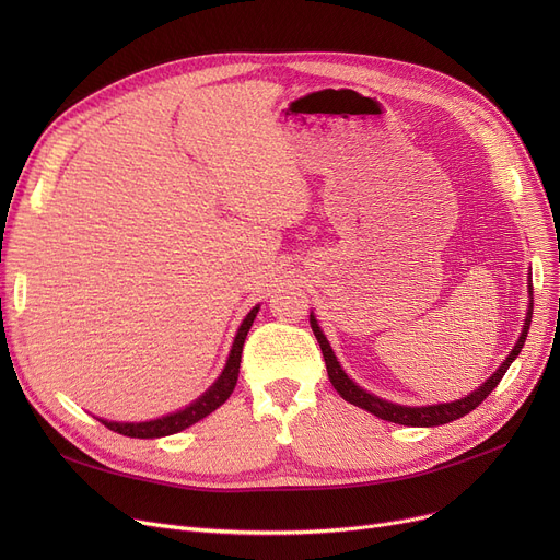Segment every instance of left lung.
<instances>
[{"mask_svg": "<svg viewBox=\"0 0 560 560\" xmlns=\"http://www.w3.org/2000/svg\"><path fill=\"white\" fill-rule=\"evenodd\" d=\"M532 295H534V288H532V283H528V298H532ZM532 315H534V298H532V302H528L524 329H522L513 351L509 354V359L502 365H499V370L490 378H486V384H481L475 393H469L467 397H460V399L447 401V404H433V406H401V404L386 401V399H381V397L363 390L340 368V363H338V359L334 354V349H331L329 340L325 338V334H322V329L317 327V319H315L313 313H311V329H313V334H315V338L319 342L322 357H325L329 381H331L334 388L338 390V395L345 401L354 404L359 408H365L368 413H372V416H376L381 420L395 422V424H404V427H440V424H447V422H454V420L467 416L469 410H475L497 388V384H499V381H502V376L506 374V370L511 368V363L517 359V354H520L522 347H524L528 327H532Z\"/></svg>", "mask_w": 560, "mask_h": 560, "instance_id": "obj_1", "label": "left lung"}]
</instances>
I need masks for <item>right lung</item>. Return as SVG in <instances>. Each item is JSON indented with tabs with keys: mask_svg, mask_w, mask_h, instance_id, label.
<instances>
[{
	"mask_svg": "<svg viewBox=\"0 0 560 560\" xmlns=\"http://www.w3.org/2000/svg\"><path fill=\"white\" fill-rule=\"evenodd\" d=\"M260 306H254L247 317L243 319V325L238 329V334H235V340H233V347H231V354H229V361L222 370V374L218 376L215 384L206 390L199 399H195L190 406H186L184 410H176V413H170L165 418H156V420H150V422H108V420H102L100 422L104 427H108L110 431H117L122 435H129V438H163V435H172V433H179L188 427H192L195 422L203 420L206 416H211L215 408H220L233 393L235 384H238V372H241V354H243V345H245V338H247V331L252 329L254 325V317L258 313Z\"/></svg>",
	"mask_w": 560,
	"mask_h": 560,
	"instance_id": "1",
	"label": "right lung"
}]
</instances>
